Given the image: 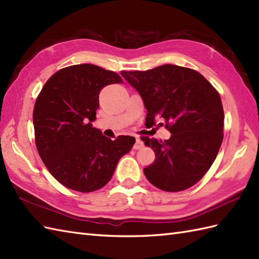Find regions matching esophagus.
I'll list each match as a JSON object with an SVG mask.
<instances>
[{
	"instance_id": "esophagus-1",
	"label": "esophagus",
	"mask_w": 259,
	"mask_h": 259,
	"mask_svg": "<svg viewBox=\"0 0 259 259\" xmlns=\"http://www.w3.org/2000/svg\"><path fill=\"white\" fill-rule=\"evenodd\" d=\"M143 147V142H142V140H140V139H136V143H135V146H134V149L135 150H139V149H141Z\"/></svg>"
}]
</instances>
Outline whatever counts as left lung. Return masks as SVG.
<instances>
[{
  "label": "left lung",
  "mask_w": 259,
  "mask_h": 259,
  "mask_svg": "<svg viewBox=\"0 0 259 259\" xmlns=\"http://www.w3.org/2000/svg\"><path fill=\"white\" fill-rule=\"evenodd\" d=\"M148 111L146 123L165 120L169 140L142 138L155 153L144 167L149 182L166 192L191 188L213 164L223 141L224 111L219 93L197 71L162 65L146 71H121ZM162 125V123H159Z\"/></svg>",
  "instance_id": "1"
}]
</instances>
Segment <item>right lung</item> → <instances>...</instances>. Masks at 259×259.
Wrapping results in <instances>:
<instances>
[{
	"label": "right lung",
	"instance_id": "1",
	"mask_svg": "<svg viewBox=\"0 0 259 259\" xmlns=\"http://www.w3.org/2000/svg\"><path fill=\"white\" fill-rule=\"evenodd\" d=\"M122 82L115 71L74 65L54 74L36 99V148L48 171L66 188L82 193L101 189L110 181L120 158L134 147V137L111 140L92 123L101 88Z\"/></svg>",
	"mask_w": 259,
	"mask_h": 259
}]
</instances>
